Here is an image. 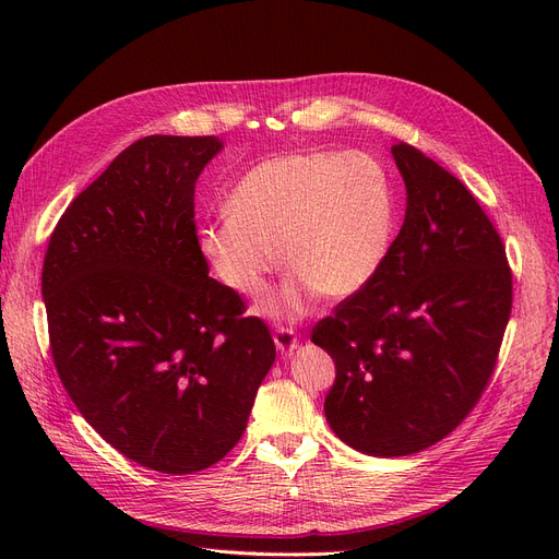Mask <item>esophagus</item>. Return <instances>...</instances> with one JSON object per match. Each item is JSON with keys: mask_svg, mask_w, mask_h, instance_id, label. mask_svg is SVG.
<instances>
[{"mask_svg": "<svg viewBox=\"0 0 559 559\" xmlns=\"http://www.w3.org/2000/svg\"><path fill=\"white\" fill-rule=\"evenodd\" d=\"M274 344H276V348L281 350V356H292V350L297 348V333L292 331V329H278L276 333H274Z\"/></svg>", "mask_w": 559, "mask_h": 559, "instance_id": "1", "label": "esophagus"}]
</instances>
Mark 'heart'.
Instances as JSON below:
<instances>
[{
  "label": "heart",
  "mask_w": 559,
  "mask_h": 559,
  "mask_svg": "<svg viewBox=\"0 0 559 559\" xmlns=\"http://www.w3.org/2000/svg\"><path fill=\"white\" fill-rule=\"evenodd\" d=\"M228 215L197 228V249L240 297H260L281 255L292 274L264 306L297 319L321 295L348 299L390 255L396 230L392 176L369 152H297L258 163L233 186Z\"/></svg>",
  "instance_id": "b5f03b06"
}]
</instances>
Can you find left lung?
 I'll use <instances>...</instances> for the list:
<instances>
[{
  "mask_svg": "<svg viewBox=\"0 0 559 559\" xmlns=\"http://www.w3.org/2000/svg\"><path fill=\"white\" fill-rule=\"evenodd\" d=\"M405 219L378 276L312 329L335 383L324 413L344 444L419 453L480 401L512 312V270L476 197L442 165L392 144Z\"/></svg>",
  "mask_w": 559,
  "mask_h": 559,
  "instance_id": "1",
  "label": "left lung"
}]
</instances>
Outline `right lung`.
Returning a JSON list of instances; mask_svg holds the SVG:
<instances>
[{"label": "right lung", "mask_w": 559, "mask_h": 559, "mask_svg": "<svg viewBox=\"0 0 559 559\" xmlns=\"http://www.w3.org/2000/svg\"><path fill=\"white\" fill-rule=\"evenodd\" d=\"M215 135H146L58 219L43 299L58 378L106 442L160 474L219 462L242 437L272 333L209 276L194 186Z\"/></svg>", "instance_id": "obj_1"}]
</instances>
